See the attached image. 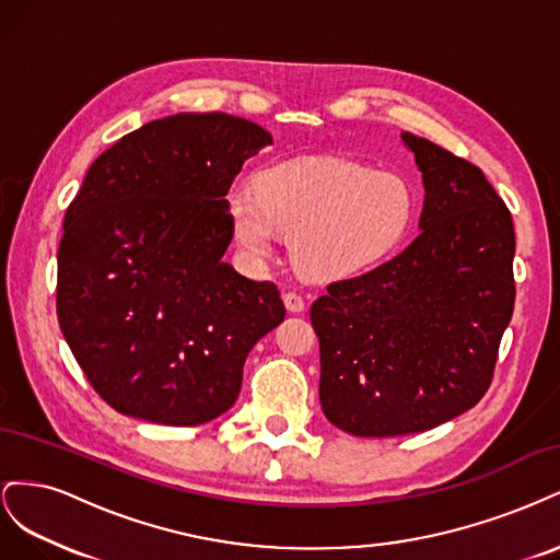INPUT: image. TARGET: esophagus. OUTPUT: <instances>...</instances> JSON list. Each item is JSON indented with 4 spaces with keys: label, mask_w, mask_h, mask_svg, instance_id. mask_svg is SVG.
Wrapping results in <instances>:
<instances>
[{
    "label": "esophagus",
    "mask_w": 560,
    "mask_h": 560,
    "mask_svg": "<svg viewBox=\"0 0 560 560\" xmlns=\"http://www.w3.org/2000/svg\"><path fill=\"white\" fill-rule=\"evenodd\" d=\"M282 301H284V308L290 311V313H301L303 308H306V303H303V299L296 292L282 294Z\"/></svg>",
    "instance_id": "1"
}]
</instances>
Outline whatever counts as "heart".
Returning <instances> with one entry per match:
<instances>
[{"mask_svg":"<svg viewBox=\"0 0 560 560\" xmlns=\"http://www.w3.org/2000/svg\"><path fill=\"white\" fill-rule=\"evenodd\" d=\"M413 210V189L401 175L338 159L266 165L252 189L226 196L233 238L252 266L273 254L282 233L299 273L317 282L381 261L401 243Z\"/></svg>","mask_w":560,"mask_h":560,"instance_id":"1","label":"heart"}]
</instances>
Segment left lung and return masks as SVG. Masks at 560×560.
I'll return each mask as SVG.
<instances>
[{"label":"left lung","mask_w":560,"mask_h":560,"mask_svg":"<svg viewBox=\"0 0 560 560\" xmlns=\"http://www.w3.org/2000/svg\"><path fill=\"white\" fill-rule=\"evenodd\" d=\"M425 186L420 235L311 306L319 404L354 436L432 430L493 381L514 313V224L477 165L401 132Z\"/></svg>","instance_id":"obj_1"}]
</instances>
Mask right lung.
Wrapping results in <instances>:
<instances>
[{"label": "right lung", "instance_id": "add662e5", "mask_svg": "<svg viewBox=\"0 0 560 560\" xmlns=\"http://www.w3.org/2000/svg\"><path fill=\"white\" fill-rule=\"evenodd\" d=\"M270 132L222 112L124 135L62 222L58 322L95 393L124 416L189 428L229 411L254 343L284 319L273 282L222 257L226 194Z\"/></svg>", "mask_w": 560, "mask_h": 560}]
</instances>
